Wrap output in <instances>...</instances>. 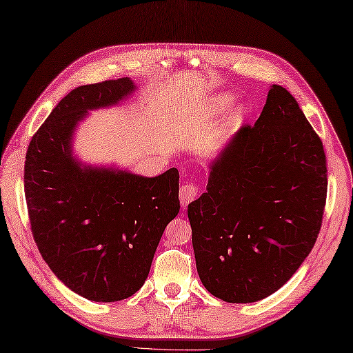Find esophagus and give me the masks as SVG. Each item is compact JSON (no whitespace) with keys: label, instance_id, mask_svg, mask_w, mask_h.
Wrapping results in <instances>:
<instances>
[{"label":"esophagus","instance_id":"obj_1","mask_svg":"<svg viewBox=\"0 0 353 353\" xmlns=\"http://www.w3.org/2000/svg\"><path fill=\"white\" fill-rule=\"evenodd\" d=\"M199 185H196L194 183H184L181 187H179V201H181L183 208L193 202L197 196H199Z\"/></svg>","mask_w":353,"mask_h":353}]
</instances>
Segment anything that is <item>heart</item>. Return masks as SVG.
Here are the masks:
<instances>
[{"mask_svg": "<svg viewBox=\"0 0 353 353\" xmlns=\"http://www.w3.org/2000/svg\"><path fill=\"white\" fill-rule=\"evenodd\" d=\"M232 103H234V99L230 96H226V94H223V96H219L216 99V108L219 110H226L232 106Z\"/></svg>", "mask_w": 353, "mask_h": 353, "instance_id": "1", "label": "heart"}]
</instances>
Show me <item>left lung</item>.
<instances>
[{
	"label": "left lung",
	"instance_id": "obj_1",
	"mask_svg": "<svg viewBox=\"0 0 353 353\" xmlns=\"http://www.w3.org/2000/svg\"><path fill=\"white\" fill-rule=\"evenodd\" d=\"M319 134L290 92L271 85L254 125L214 161L206 193L188 205L196 268L226 303L270 296L310 254L326 203Z\"/></svg>",
	"mask_w": 353,
	"mask_h": 353
}]
</instances>
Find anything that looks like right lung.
Segmentation results:
<instances>
[{
	"label": "right lung",
	"instance_id": "1",
	"mask_svg": "<svg viewBox=\"0 0 353 353\" xmlns=\"http://www.w3.org/2000/svg\"><path fill=\"white\" fill-rule=\"evenodd\" d=\"M133 90L128 77L74 88L32 136L25 157V199L39 252L67 288L97 303L142 288L179 211L175 168L143 178L81 169L72 159V133L87 110L115 105Z\"/></svg>",
	"mask_w": 353,
	"mask_h": 353
}]
</instances>
